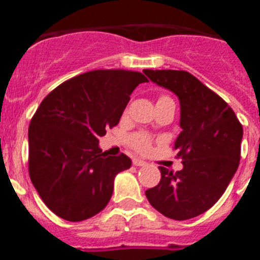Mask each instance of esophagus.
I'll list each match as a JSON object with an SVG mask.
<instances>
[{
  "label": "esophagus",
  "instance_id": "obj_1",
  "mask_svg": "<svg viewBox=\"0 0 260 260\" xmlns=\"http://www.w3.org/2000/svg\"><path fill=\"white\" fill-rule=\"evenodd\" d=\"M133 164H134L135 167H144L147 162L143 161V160H141V158H134V160H133Z\"/></svg>",
  "mask_w": 260,
  "mask_h": 260
}]
</instances>
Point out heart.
Returning a JSON list of instances; mask_svg holds the SVG:
<instances>
[{
    "label": "heart",
    "instance_id": "b5f03b06",
    "mask_svg": "<svg viewBox=\"0 0 260 260\" xmlns=\"http://www.w3.org/2000/svg\"><path fill=\"white\" fill-rule=\"evenodd\" d=\"M164 99L171 98L162 95L158 98V100H164ZM128 144H130V147H132L133 150L137 151V152L146 153L151 150V144H152V142H151V138L147 134H144V133H135V134L130 135V138H128Z\"/></svg>",
    "mask_w": 260,
    "mask_h": 260
}]
</instances>
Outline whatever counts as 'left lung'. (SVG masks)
<instances>
[{
    "label": "left lung",
    "instance_id": "obj_1",
    "mask_svg": "<svg viewBox=\"0 0 260 260\" xmlns=\"http://www.w3.org/2000/svg\"><path fill=\"white\" fill-rule=\"evenodd\" d=\"M143 73L180 99L182 132L173 150L183 164L177 172L158 167L161 180L146 197L169 219H191L210 210L233 178L240 165L242 125L228 103L187 71Z\"/></svg>",
    "mask_w": 260,
    "mask_h": 260
}]
</instances>
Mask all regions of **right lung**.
<instances>
[{"label":"right lung","mask_w":260,"mask_h":260,"mask_svg":"<svg viewBox=\"0 0 260 260\" xmlns=\"http://www.w3.org/2000/svg\"><path fill=\"white\" fill-rule=\"evenodd\" d=\"M144 82L138 71L92 70L59 84L39 105L28 127V173L57 216L82 221L107 207L114 177L132 160L103 152L99 137L119 122Z\"/></svg>","instance_id":"right-lung-1"}]
</instances>
